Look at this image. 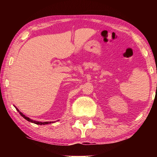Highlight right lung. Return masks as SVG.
I'll use <instances>...</instances> for the list:
<instances>
[{"label":"right lung","mask_w":157,"mask_h":157,"mask_svg":"<svg viewBox=\"0 0 157 157\" xmlns=\"http://www.w3.org/2000/svg\"><path fill=\"white\" fill-rule=\"evenodd\" d=\"M17 109V110L18 111V112H19V113H20V115L23 117V118H24L25 120H27L28 121H29V122H31V123H35V124H50V123H53V122H39V121H33V120H32V119H30V118H29L28 117H27V116H25V115H23V114L21 113V112H20L19 111V110L17 108H16Z\"/></svg>","instance_id":"add662e5"}]
</instances>
